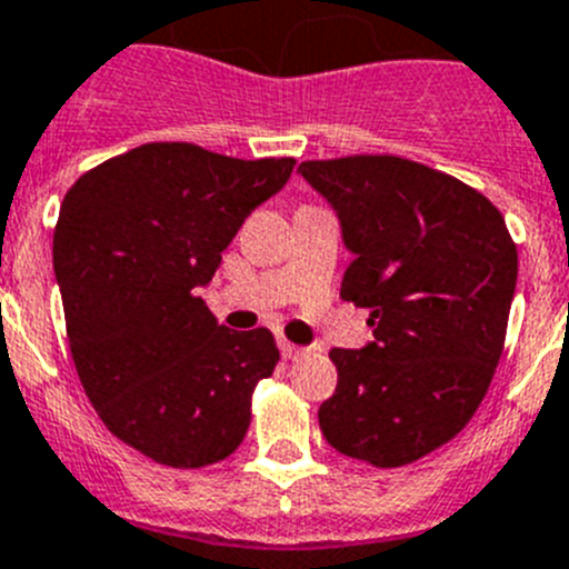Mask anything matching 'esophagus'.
Listing matches in <instances>:
<instances>
[{"mask_svg":"<svg viewBox=\"0 0 569 569\" xmlns=\"http://www.w3.org/2000/svg\"><path fill=\"white\" fill-rule=\"evenodd\" d=\"M280 355H283L286 360H298L300 355H303V349L295 343H289V340H280Z\"/></svg>","mask_w":569,"mask_h":569,"instance_id":"1","label":"esophagus"}]
</instances>
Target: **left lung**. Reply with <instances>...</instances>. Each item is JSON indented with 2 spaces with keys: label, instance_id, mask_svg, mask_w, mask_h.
Masks as SVG:
<instances>
[{
  "label": "left lung",
  "instance_id": "8db88e82",
  "mask_svg": "<svg viewBox=\"0 0 569 569\" xmlns=\"http://www.w3.org/2000/svg\"><path fill=\"white\" fill-rule=\"evenodd\" d=\"M352 263L340 298L375 338L332 349L338 389L318 421L338 452L403 467L452 441L490 389L518 280L501 211L456 177L401 157L300 162Z\"/></svg>",
  "mask_w": 569,
  "mask_h": 569
}]
</instances>
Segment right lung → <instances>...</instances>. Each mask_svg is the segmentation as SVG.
Segmentation results:
<instances>
[{"label":"right lung","mask_w":569,"mask_h":569,"mask_svg":"<svg viewBox=\"0 0 569 569\" xmlns=\"http://www.w3.org/2000/svg\"><path fill=\"white\" fill-rule=\"evenodd\" d=\"M291 168V157L148 142L79 177L62 200L53 274L73 367L102 423L151 461L209 467L246 438L278 346L269 329L220 326L197 295Z\"/></svg>","instance_id":"right-lung-1"}]
</instances>
